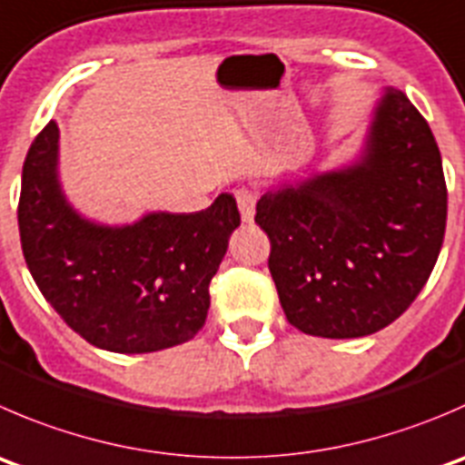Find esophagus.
<instances>
[{"label":"esophagus","instance_id":"obj_1","mask_svg":"<svg viewBox=\"0 0 465 465\" xmlns=\"http://www.w3.org/2000/svg\"><path fill=\"white\" fill-rule=\"evenodd\" d=\"M236 202H238V211H241L242 223H252L254 220V209H256V193L250 191V188H238L236 193Z\"/></svg>","mask_w":465,"mask_h":465}]
</instances>
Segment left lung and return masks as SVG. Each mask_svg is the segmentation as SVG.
I'll use <instances>...</instances> for the list:
<instances>
[{
    "label": "left lung",
    "mask_w": 465,
    "mask_h": 465,
    "mask_svg": "<svg viewBox=\"0 0 465 465\" xmlns=\"http://www.w3.org/2000/svg\"><path fill=\"white\" fill-rule=\"evenodd\" d=\"M448 218L440 152L400 90L381 97L361 161L265 193L254 223L288 322L359 338L398 320L439 259Z\"/></svg>",
    "instance_id": "obj_1"
}]
</instances>
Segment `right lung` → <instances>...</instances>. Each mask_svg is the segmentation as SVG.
I'll use <instances>...</instances> for the list:
<instances>
[{
    "mask_svg": "<svg viewBox=\"0 0 465 465\" xmlns=\"http://www.w3.org/2000/svg\"><path fill=\"white\" fill-rule=\"evenodd\" d=\"M58 127L31 143L17 224L26 268L45 300L81 338L120 354L159 352L206 322L209 283L241 224L227 193L197 213H150L102 227L74 213L56 177Z\"/></svg>",
    "mask_w": 465,
    "mask_h": 465,
    "instance_id": "add662e5",
    "label": "right lung"
}]
</instances>
